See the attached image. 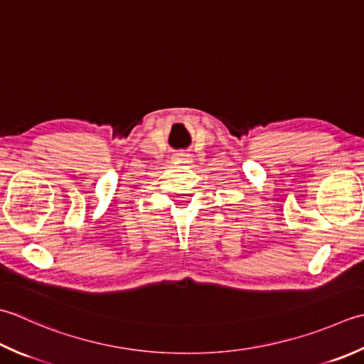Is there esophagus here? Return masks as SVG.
Returning <instances> with one entry per match:
<instances>
[{
	"label": "esophagus",
	"instance_id": "34e87169",
	"mask_svg": "<svg viewBox=\"0 0 364 364\" xmlns=\"http://www.w3.org/2000/svg\"><path fill=\"white\" fill-rule=\"evenodd\" d=\"M192 159H191V154H186V153H181V154H178L176 156V162H183V164H188V162H191Z\"/></svg>",
	"mask_w": 364,
	"mask_h": 364
}]
</instances>
